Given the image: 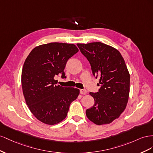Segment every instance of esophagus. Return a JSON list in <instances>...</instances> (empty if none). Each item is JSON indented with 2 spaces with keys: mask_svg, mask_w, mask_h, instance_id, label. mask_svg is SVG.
I'll list each match as a JSON object with an SVG mask.
<instances>
[{
  "mask_svg": "<svg viewBox=\"0 0 153 153\" xmlns=\"http://www.w3.org/2000/svg\"><path fill=\"white\" fill-rule=\"evenodd\" d=\"M80 93H81V94L85 95L87 93V91L85 89H81V90H80Z\"/></svg>",
  "mask_w": 153,
  "mask_h": 153,
  "instance_id": "34e87169",
  "label": "esophagus"
}]
</instances>
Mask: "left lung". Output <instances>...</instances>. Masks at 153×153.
<instances>
[{
  "label": "left lung",
  "mask_w": 153,
  "mask_h": 153,
  "mask_svg": "<svg viewBox=\"0 0 153 153\" xmlns=\"http://www.w3.org/2000/svg\"><path fill=\"white\" fill-rule=\"evenodd\" d=\"M77 45L89 62L94 77H100L99 91L90 93L95 104L86 115L95 124H110L123 112L128 101L130 76L124 59L119 51L101 42Z\"/></svg>",
  "instance_id": "left-lung-1"
}]
</instances>
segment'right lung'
Wrapping results in <instances>:
<instances>
[{
  "instance_id": "1",
  "label": "right lung",
  "mask_w": 153,
  "mask_h": 153,
  "mask_svg": "<svg viewBox=\"0 0 153 153\" xmlns=\"http://www.w3.org/2000/svg\"><path fill=\"white\" fill-rule=\"evenodd\" d=\"M79 51L74 44L52 42L33 49L22 72V86L26 104L37 119L54 125L66 118L70 105L79 90L56 85L54 77L66 78L67 61Z\"/></svg>"
}]
</instances>
